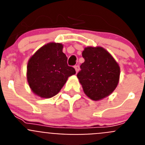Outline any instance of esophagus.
Masks as SVG:
<instances>
[{
    "label": "esophagus",
    "mask_w": 145,
    "mask_h": 145,
    "mask_svg": "<svg viewBox=\"0 0 145 145\" xmlns=\"http://www.w3.org/2000/svg\"><path fill=\"white\" fill-rule=\"evenodd\" d=\"M75 71H76V72H78L79 71V70H80V67H79V65H75Z\"/></svg>",
    "instance_id": "obj_1"
}]
</instances>
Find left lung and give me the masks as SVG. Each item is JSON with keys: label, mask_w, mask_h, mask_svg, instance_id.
Returning <instances> with one entry per match:
<instances>
[{"label": "left lung", "mask_w": 145, "mask_h": 145, "mask_svg": "<svg viewBox=\"0 0 145 145\" xmlns=\"http://www.w3.org/2000/svg\"><path fill=\"white\" fill-rule=\"evenodd\" d=\"M82 56L85 61L77 77L86 95L94 101L110 95L119 82L118 64L102 47H86Z\"/></svg>", "instance_id": "obj_1"}]
</instances>
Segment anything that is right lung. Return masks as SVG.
I'll return each mask as SVG.
<instances>
[{"label":"right lung","instance_id":"right-lung-1","mask_svg":"<svg viewBox=\"0 0 145 145\" xmlns=\"http://www.w3.org/2000/svg\"><path fill=\"white\" fill-rule=\"evenodd\" d=\"M62 48L61 43H47L28 61V84L33 93L42 98L57 94L69 77L75 74V69L67 65V57Z\"/></svg>","mask_w":145,"mask_h":145}]
</instances>
